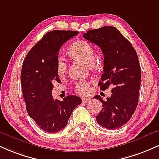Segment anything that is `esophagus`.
<instances>
[{
  "instance_id": "esophagus-1",
  "label": "esophagus",
  "mask_w": 159,
  "mask_h": 159,
  "mask_svg": "<svg viewBox=\"0 0 159 159\" xmlns=\"http://www.w3.org/2000/svg\"><path fill=\"white\" fill-rule=\"evenodd\" d=\"M89 101V98H82V103H87Z\"/></svg>"
}]
</instances>
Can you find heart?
I'll return each instance as SVG.
<instances>
[{"label":"heart","mask_w":159,"mask_h":159,"mask_svg":"<svg viewBox=\"0 0 159 159\" xmlns=\"http://www.w3.org/2000/svg\"><path fill=\"white\" fill-rule=\"evenodd\" d=\"M66 55L72 60L83 63L87 66H94L95 49L90 43L84 41H77L72 43L66 49ZM68 66L63 59L56 63V72L59 78H64L67 74ZM89 91L88 81H80L75 84V92L81 95H87Z\"/></svg>","instance_id":"heart-1"}]
</instances>
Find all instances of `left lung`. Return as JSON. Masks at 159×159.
Returning a JSON list of instances; mask_svg holds the SVG:
<instances>
[{
	"instance_id": "left-lung-1",
	"label": "left lung",
	"mask_w": 159,
	"mask_h": 159,
	"mask_svg": "<svg viewBox=\"0 0 159 159\" xmlns=\"http://www.w3.org/2000/svg\"><path fill=\"white\" fill-rule=\"evenodd\" d=\"M83 37L98 45L104 55V74L98 83L101 90L112 87V95L104 101L100 95L95 98L102 103L96 116L101 127L109 129L121 127L130 119L139 104L141 67L135 49L113 26L91 30Z\"/></svg>"
}]
</instances>
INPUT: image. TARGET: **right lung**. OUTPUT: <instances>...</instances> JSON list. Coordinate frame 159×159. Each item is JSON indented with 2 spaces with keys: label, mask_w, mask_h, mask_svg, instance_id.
I'll list each match as a JSON object with an SVG mask.
<instances>
[{
  "label": "right lung",
  "mask_w": 159,
  "mask_h": 159,
  "mask_svg": "<svg viewBox=\"0 0 159 159\" xmlns=\"http://www.w3.org/2000/svg\"><path fill=\"white\" fill-rule=\"evenodd\" d=\"M77 31L54 30L47 32L30 49L24 61L20 82L29 116L43 131L55 133L66 127L72 111L81 98L68 95L54 100L53 84L61 83L56 72L59 49Z\"/></svg>",
  "instance_id": "add662e5"
}]
</instances>
